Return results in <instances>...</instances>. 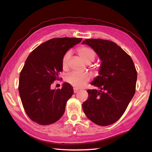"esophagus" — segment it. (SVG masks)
<instances>
[{
  "mask_svg": "<svg viewBox=\"0 0 152 152\" xmlns=\"http://www.w3.org/2000/svg\"><path fill=\"white\" fill-rule=\"evenodd\" d=\"M78 91H79L78 89H77V88H74L73 89V91H74L75 94V93H77V92H78Z\"/></svg>",
  "mask_w": 152,
  "mask_h": 152,
  "instance_id": "34e87169",
  "label": "esophagus"
}]
</instances>
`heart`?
<instances>
[{
    "label": "heart",
    "instance_id": "heart-1",
    "mask_svg": "<svg viewBox=\"0 0 152 152\" xmlns=\"http://www.w3.org/2000/svg\"><path fill=\"white\" fill-rule=\"evenodd\" d=\"M77 53L85 62L89 63L94 61L96 57V53L92 48L87 46H82L77 49ZM70 57V53L67 52L63 55L61 61L62 68L65 70L68 67V62ZM91 79V75L88 73H76L73 72L66 76L65 80L72 86L77 88L83 87Z\"/></svg>",
    "mask_w": 152,
    "mask_h": 152
}]
</instances>
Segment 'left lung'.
<instances>
[{"label":"left lung","instance_id":"obj_1","mask_svg":"<svg viewBox=\"0 0 152 152\" xmlns=\"http://www.w3.org/2000/svg\"><path fill=\"white\" fill-rule=\"evenodd\" d=\"M82 43L91 47L102 61L99 75L91 83L100 90H87L83 110L94 123L107 126L120 119L134 97L137 71L131 57L114 42L88 39Z\"/></svg>","mask_w":152,"mask_h":152}]
</instances>
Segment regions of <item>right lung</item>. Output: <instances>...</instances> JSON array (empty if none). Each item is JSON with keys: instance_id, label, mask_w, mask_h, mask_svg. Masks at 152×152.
I'll list each match as a JSON object with an SVG mask.
<instances>
[{"instance_id": "add662e5", "label": "right lung", "mask_w": 152, "mask_h": 152, "mask_svg": "<svg viewBox=\"0 0 152 152\" xmlns=\"http://www.w3.org/2000/svg\"><path fill=\"white\" fill-rule=\"evenodd\" d=\"M81 41L69 37L51 39L28 56L20 73L18 91L24 110L33 121L46 126L63 115L66 102L73 94V87L64 83L61 89H51L50 86L61 79L63 55Z\"/></svg>"}]
</instances>
